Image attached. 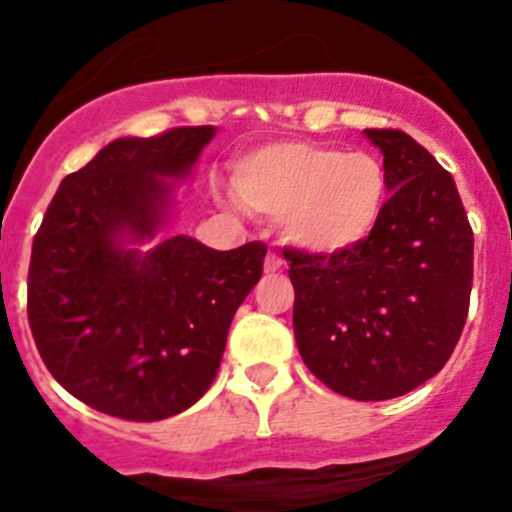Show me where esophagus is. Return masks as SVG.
I'll return each instance as SVG.
<instances>
[{
	"instance_id": "obj_1",
	"label": "esophagus",
	"mask_w": 512,
	"mask_h": 512,
	"mask_svg": "<svg viewBox=\"0 0 512 512\" xmlns=\"http://www.w3.org/2000/svg\"><path fill=\"white\" fill-rule=\"evenodd\" d=\"M280 270H283V260H280V257L275 255V252H267V257H265V273L267 275H275V273H280Z\"/></svg>"
}]
</instances>
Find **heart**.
<instances>
[{
	"mask_svg": "<svg viewBox=\"0 0 512 512\" xmlns=\"http://www.w3.org/2000/svg\"><path fill=\"white\" fill-rule=\"evenodd\" d=\"M234 191L250 211L280 219L290 245L321 257L367 245L388 206V176L375 155L308 140L267 142L242 155Z\"/></svg>",
	"mask_w": 512,
	"mask_h": 512,
	"instance_id": "1",
	"label": "heart"
}]
</instances>
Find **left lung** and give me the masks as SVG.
<instances>
[{"instance_id": "left-lung-1", "label": "left lung", "mask_w": 512, "mask_h": 512, "mask_svg": "<svg viewBox=\"0 0 512 512\" xmlns=\"http://www.w3.org/2000/svg\"><path fill=\"white\" fill-rule=\"evenodd\" d=\"M390 199L367 245L342 257L285 250L293 331L308 370L334 393L388 400L446 365L469 311L472 227L454 178L400 130H365Z\"/></svg>"}]
</instances>
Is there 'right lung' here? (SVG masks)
<instances>
[{
    "label": "right lung",
    "instance_id": "1",
    "mask_svg": "<svg viewBox=\"0 0 512 512\" xmlns=\"http://www.w3.org/2000/svg\"><path fill=\"white\" fill-rule=\"evenodd\" d=\"M214 127L119 137L63 178L32 239L27 319L50 375L107 416L163 421L219 372L229 324L267 247L219 252L176 234L153 242Z\"/></svg>",
    "mask_w": 512,
    "mask_h": 512
}]
</instances>
